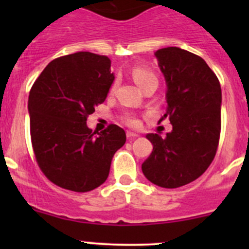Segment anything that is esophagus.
<instances>
[{
  "label": "esophagus",
  "mask_w": 249,
  "mask_h": 249,
  "mask_svg": "<svg viewBox=\"0 0 249 249\" xmlns=\"http://www.w3.org/2000/svg\"><path fill=\"white\" fill-rule=\"evenodd\" d=\"M126 136L129 137V139H136V137H139L140 135L137 134V132H134V131H130V130H127Z\"/></svg>",
  "instance_id": "esophagus-1"
}]
</instances>
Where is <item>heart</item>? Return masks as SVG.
Instances as JSON below:
<instances>
[{"label": "heart", "instance_id": "obj_1", "mask_svg": "<svg viewBox=\"0 0 249 249\" xmlns=\"http://www.w3.org/2000/svg\"><path fill=\"white\" fill-rule=\"evenodd\" d=\"M131 73H132V78H134V80L136 82V84L139 85L140 88H142L143 85L148 84V83H152V82L158 83L157 76H155L152 71H149V70H147V69H143V67H140V66L134 67ZM114 87H115V84L113 85V88ZM125 120H126L127 124H130V125L137 124V120L135 119L134 117H131V115H126Z\"/></svg>", "mask_w": 249, "mask_h": 249}]
</instances>
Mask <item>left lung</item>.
Returning <instances> with one entry per match:
<instances>
[{"label": "left lung", "instance_id": "1", "mask_svg": "<svg viewBox=\"0 0 249 249\" xmlns=\"http://www.w3.org/2000/svg\"><path fill=\"white\" fill-rule=\"evenodd\" d=\"M166 82V112L172 131L162 139L148 134L153 152L142 164L149 182L178 188L199 178L217 152L220 136L222 89L205 60L177 47L154 53ZM161 119V120H162Z\"/></svg>", "mask_w": 249, "mask_h": 249}]
</instances>
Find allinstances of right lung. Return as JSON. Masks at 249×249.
<instances>
[{"instance_id":"1","label":"right lung","mask_w":249,"mask_h":249,"mask_svg":"<svg viewBox=\"0 0 249 249\" xmlns=\"http://www.w3.org/2000/svg\"><path fill=\"white\" fill-rule=\"evenodd\" d=\"M113 80L108 57L78 52L49 62L32 85L27 105L32 147L42 172L54 184L85 193L108 177L126 135L113 124L91 131L87 117L106 100Z\"/></svg>"}]
</instances>
